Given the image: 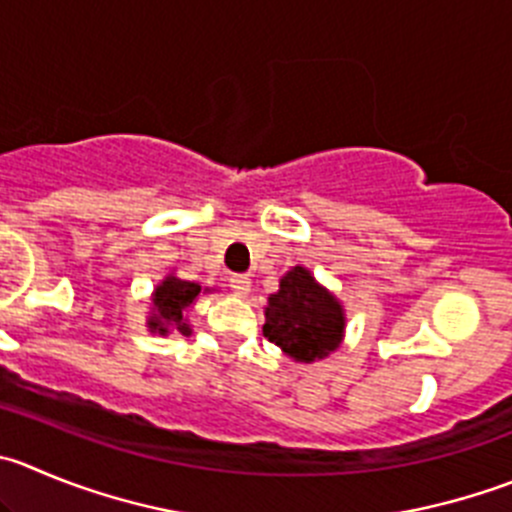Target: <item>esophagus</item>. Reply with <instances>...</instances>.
<instances>
[{
	"label": "esophagus",
	"instance_id": "esophagus-1",
	"mask_svg": "<svg viewBox=\"0 0 512 512\" xmlns=\"http://www.w3.org/2000/svg\"><path fill=\"white\" fill-rule=\"evenodd\" d=\"M231 289H233V294L236 296H248V291H251V279H248L246 274H236V276H231Z\"/></svg>",
	"mask_w": 512,
	"mask_h": 512
}]
</instances>
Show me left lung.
<instances>
[{
    "mask_svg": "<svg viewBox=\"0 0 512 512\" xmlns=\"http://www.w3.org/2000/svg\"><path fill=\"white\" fill-rule=\"evenodd\" d=\"M264 337L294 362L311 364L337 352L347 332V311L339 296L316 281L306 266L279 279L266 301Z\"/></svg>",
    "mask_w": 512,
    "mask_h": 512,
    "instance_id": "8db88e82",
    "label": "left lung"
}]
</instances>
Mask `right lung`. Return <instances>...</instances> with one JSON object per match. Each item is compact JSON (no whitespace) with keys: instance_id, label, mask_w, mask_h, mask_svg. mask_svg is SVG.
<instances>
[{"instance_id":"1","label":"right lung","mask_w":512,"mask_h":512,"mask_svg":"<svg viewBox=\"0 0 512 512\" xmlns=\"http://www.w3.org/2000/svg\"><path fill=\"white\" fill-rule=\"evenodd\" d=\"M213 289H203L196 281L178 279L175 274H168L150 294V311H148V332L168 337V334H188L193 332L191 321H188V311L198 301L201 294H211Z\"/></svg>"}]
</instances>
